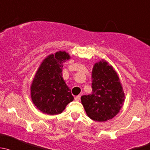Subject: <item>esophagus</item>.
<instances>
[{"label": "esophagus", "instance_id": "obj_1", "mask_svg": "<svg viewBox=\"0 0 150 150\" xmlns=\"http://www.w3.org/2000/svg\"><path fill=\"white\" fill-rule=\"evenodd\" d=\"M80 98H81V96H80V95H78V96H76L75 98V100H76V101H79Z\"/></svg>", "mask_w": 150, "mask_h": 150}]
</instances>
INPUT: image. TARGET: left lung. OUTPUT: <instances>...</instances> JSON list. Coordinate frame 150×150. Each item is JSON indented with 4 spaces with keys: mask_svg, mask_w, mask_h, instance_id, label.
<instances>
[{
    "mask_svg": "<svg viewBox=\"0 0 150 150\" xmlns=\"http://www.w3.org/2000/svg\"><path fill=\"white\" fill-rule=\"evenodd\" d=\"M92 78V94L81 97L86 115L95 121L112 119L125 100L119 77L112 66L102 60L94 65Z\"/></svg>",
    "mask_w": 150,
    "mask_h": 150,
    "instance_id": "left-lung-1",
    "label": "left lung"
}]
</instances>
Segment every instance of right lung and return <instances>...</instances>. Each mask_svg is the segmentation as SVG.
Instances as JSON below:
<instances>
[{
  "instance_id": "right-lung-1",
  "label": "right lung",
  "mask_w": 150,
  "mask_h": 150,
  "mask_svg": "<svg viewBox=\"0 0 150 150\" xmlns=\"http://www.w3.org/2000/svg\"><path fill=\"white\" fill-rule=\"evenodd\" d=\"M70 58L65 51L50 54L43 60L35 74L30 88L31 98L43 113H61L73 101L71 89L62 76L63 64Z\"/></svg>"
}]
</instances>
